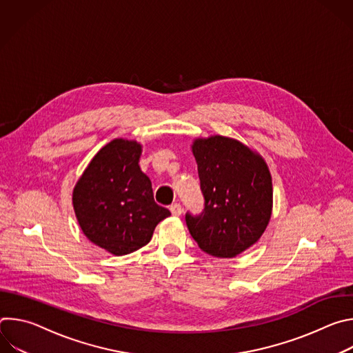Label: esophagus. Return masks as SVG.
Returning <instances> with one entry per match:
<instances>
[{
    "label": "esophagus",
    "mask_w": 353,
    "mask_h": 353,
    "mask_svg": "<svg viewBox=\"0 0 353 353\" xmlns=\"http://www.w3.org/2000/svg\"><path fill=\"white\" fill-rule=\"evenodd\" d=\"M170 212H172L173 216H180L181 212H183L181 205H180V204H173V205H170Z\"/></svg>",
    "instance_id": "34e87169"
}]
</instances>
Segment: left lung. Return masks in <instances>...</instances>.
Listing matches in <instances>:
<instances>
[{"label": "left lung", "mask_w": 353, "mask_h": 353, "mask_svg": "<svg viewBox=\"0 0 353 353\" xmlns=\"http://www.w3.org/2000/svg\"><path fill=\"white\" fill-rule=\"evenodd\" d=\"M205 207L185 215L198 247L218 259H233L254 245L272 215V177L264 158L243 142L211 135L191 145Z\"/></svg>", "instance_id": "left-lung-1"}]
</instances>
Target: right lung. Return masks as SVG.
<instances>
[{
    "instance_id": "add662e5",
    "label": "right lung",
    "mask_w": 353,
    "mask_h": 353,
    "mask_svg": "<svg viewBox=\"0 0 353 353\" xmlns=\"http://www.w3.org/2000/svg\"><path fill=\"white\" fill-rule=\"evenodd\" d=\"M142 145L116 138L92 158L72 191L83 234L113 256L146 245L170 211L154 199L152 183L139 168Z\"/></svg>"
}]
</instances>
